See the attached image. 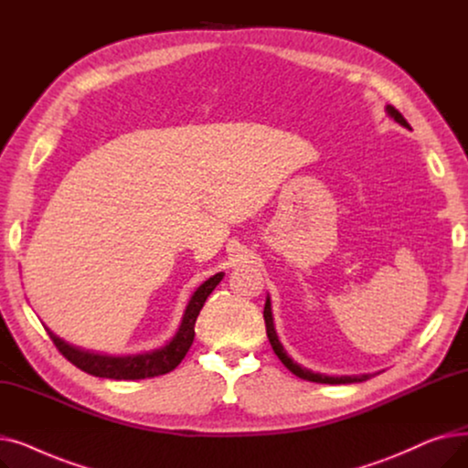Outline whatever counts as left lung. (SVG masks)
Returning a JSON list of instances; mask_svg holds the SVG:
<instances>
[{
  "instance_id": "left-lung-1",
  "label": "left lung",
  "mask_w": 468,
  "mask_h": 468,
  "mask_svg": "<svg viewBox=\"0 0 468 468\" xmlns=\"http://www.w3.org/2000/svg\"><path fill=\"white\" fill-rule=\"evenodd\" d=\"M387 113L395 119L397 122H400L402 127L410 129L408 121L404 119V115L392 106H387ZM263 318H265V330H267V337H269V343H271V347L275 351V355L279 356V360L288 367V370L298 376L302 379H307V381H313V383H328V385H341V383H358V381H366L370 379V376H341V378H335V376H324V374H313L311 370H307V367H302L300 364L293 362L284 347L281 346V341L277 337V332H275V324H273V313H271V302H269V298L265 300V307H263Z\"/></svg>"
}]
</instances>
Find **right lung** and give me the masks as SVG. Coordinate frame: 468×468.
Masks as SVG:
<instances>
[{"instance_id": "1", "label": "right lung", "mask_w": 468, "mask_h": 468, "mask_svg": "<svg viewBox=\"0 0 468 468\" xmlns=\"http://www.w3.org/2000/svg\"><path fill=\"white\" fill-rule=\"evenodd\" d=\"M224 279V273H216L208 281H205L199 288L195 290L191 296L184 316L182 324L165 347L155 349L152 353L134 355V356H106V355H96L89 351H81L78 347L68 346L66 341L57 337L51 330L48 337L53 339L57 349L73 364L78 366L80 370L96 376V378H108V379H145V378H155L163 376L175 370V367L182 362L186 353L189 351L193 337H195V321L199 316L207 298L212 293V290Z\"/></svg>"}]
</instances>
